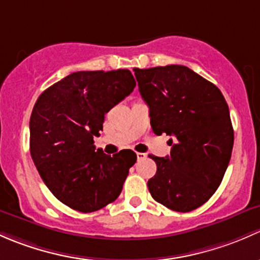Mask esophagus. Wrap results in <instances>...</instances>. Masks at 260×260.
<instances>
[{"instance_id": "34e87169", "label": "esophagus", "mask_w": 260, "mask_h": 260, "mask_svg": "<svg viewBox=\"0 0 260 260\" xmlns=\"http://www.w3.org/2000/svg\"><path fill=\"white\" fill-rule=\"evenodd\" d=\"M146 154H144V152H136V157H138V160H143L145 159Z\"/></svg>"}]
</instances>
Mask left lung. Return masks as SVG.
<instances>
[{"label":"left lung","mask_w":260,"mask_h":260,"mask_svg":"<svg viewBox=\"0 0 260 260\" xmlns=\"http://www.w3.org/2000/svg\"><path fill=\"white\" fill-rule=\"evenodd\" d=\"M156 135L171 136L170 155H149L156 174L151 197L171 210L191 211L219 188L232 156L234 131L220 90L186 66L134 69Z\"/></svg>","instance_id":"obj_1"}]
</instances>
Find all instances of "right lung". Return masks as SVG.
Here are the masks:
<instances>
[{
  "instance_id": "obj_1",
  "label": "right lung",
  "mask_w": 260,
  "mask_h": 260,
  "mask_svg": "<svg viewBox=\"0 0 260 260\" xmlns=\"http://www.w3.org/2000/svg\"><path fill=\"white\" fill-rule=\"evenodd\" d=\"M129 70L77 71L46 89L30 119V151L50 191L71 209L91 213L115 202L129 169L133 150L106 155L95 150L105 114L133 92Z\"/></svg>"
}]
</instances>
